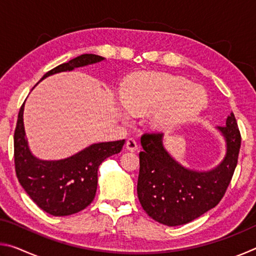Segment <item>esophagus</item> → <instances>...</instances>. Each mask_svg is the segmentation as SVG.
Returning a JSON list of instances; mask_svg holds the SVG:
<instances>
[{
	"label": "esophagus",
	"mask_w": 256,
	"mask_h": 256,
	"mask_svg": "<svg viewBox=\"0 0 256 256\" xmlns=\"http://www.w3.org/2000/svg\"><path fill=\"white\" fill-rule=\"evenodd\" d=\"M125 148L128 151H136L138 150V144L134 138H128L126 141V144H125Z\"/></svg>",
	"instance_id": "obj_1"
}]
</instances>
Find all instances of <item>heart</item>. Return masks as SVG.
<instances>
[{"mask_svg":"<svg viewBox=\"0 0 256 256\" xmlns=\"http://www.w3.org/2000/svg\"><path fill=\"white\" fill-rule=\"evenodd\" d=\"M123 105L134 114L150 112L158 131H170L196 115L206 105V92L180 76L167 73H138L120 88Z\"/></svg>","mask_w":256,"mask_h":256,"instance_id":"obj_1","label":"heart"}]
</instances>
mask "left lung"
<instances>
[{
  "instance_id": "obj_1",
  "label": "left lung",
  "mask_w": 256,
  "mask_h": 256,
  "mask_svg": "<svg viewBox=\"0 0 256 256\" xmlns=\"http://www.w3.org/2000/svg\"><path fill=\"white\" fill-rule=\"evenodd\" d=\"M216 128L226 142V154L210 170H190L172 158L164 149L162 133L142 136L138 198L156 222L170 227L185 224L222 198L237 166L242 138L232 112L226 126Z\"/></svg>"
}]
</instances>
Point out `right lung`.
<instances>
[{"label":"right lung","instance_id":"obj_1","mask_svg":"<svg viewBox=\"0 0 256 256\" xmlns=\"http://www.w3.org/2000/svg\"><path fill=\"white\" fill-rule=\"evenodd\" d=\"M105 58L84 54L54 68L40 80L60 72L102 62ZM24 102L20 108L14 131V164L19 183L36 204L52 216H70L86 209L97 190L98 168L106 158L118 154L125 140L99 142L71 157L42 160L29 149L24 125Z\"/></svg>","mask_w":256,"mask_h":256}]
</instances>
